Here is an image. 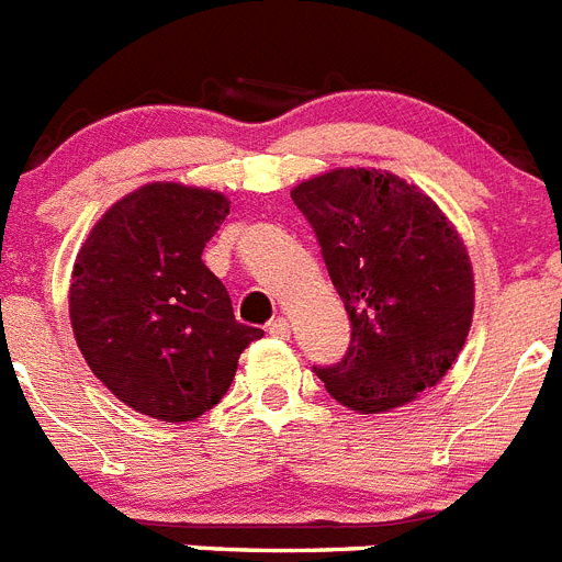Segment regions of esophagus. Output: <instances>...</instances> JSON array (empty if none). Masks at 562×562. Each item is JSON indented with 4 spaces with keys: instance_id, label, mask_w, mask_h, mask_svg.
I'll list each match as a JSON object with an SVG mask.
<instances>
[{
    "instance_id": "obj_1",
    "label": "esophagus",
    "mask_w": 562,
    "mask_h": 562,
    "mask_svg": "<svg viewBox=\"0 0 562 562\" xmlns=\"http://www.w3.org/2000/svg\"><path fill=\"white\" fill-rule=\"evenodd\" d=\"M267 333L276 335V338H290V321H286L284 315H278V318H272L270 324H267Z\"/></svg>"
}]
</instances>
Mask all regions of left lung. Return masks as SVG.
Segmentation results:
<instances>
[{
    "mask_svg": "<svg viewBox=\"0 0 562 562\" xmlns=\"http://www.w3.org/2000/svg\"><path fill=\"white\" fill-rule=\"evenodd\" d=\"M347 306V355L313 367L363 415L404 406L458 361L474 313L469 252L440 207L386 170L340 167L292 190Z\"/></svg>",
    "mask_w": 562,
    "mask_h": 562,
    "instance_id": "left-lung-1",
    "label": "left lung"
}]
</instances>
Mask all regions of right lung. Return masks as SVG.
Returning <instances> with one entry per match:
<instances>
[{
  "label": "right lung",
  "mask_w": 562,
  "mask_h": 562,
  "mask_svg": "<svg viewBox=\"0 0 562 562\" xmlns=\"http://www.w3.org/2000/svg\"><path fill=\"white\" fill-rule=\"evenodd\" d=\"M227 213L222 193L153 181L116 201L76 256V344L122 404L156 420L213 409L263 335L235 321L227 286L201 261Z\"/></svg>",
  "instance_id": "add662e5"
}]
</instances>
